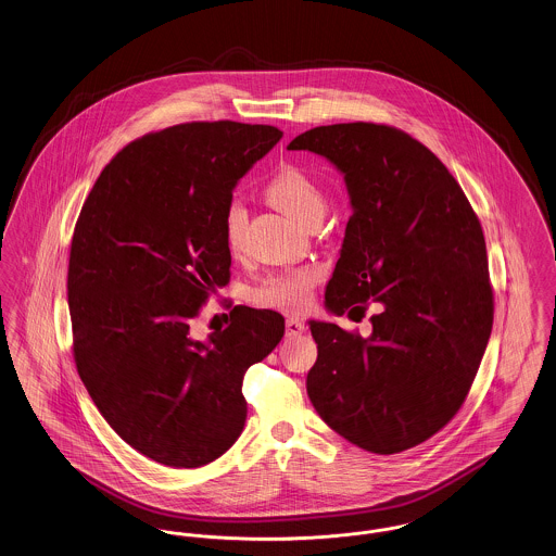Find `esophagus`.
I'll list each match as a JSON object with an SVG mask.
<instances>
[{"label": "esophagus", "mask_w": 556, "mask_h": 556, "mask_svg": "<svg viewBox=\"0 0 556 556\" xmlns=\"http://www.w3.org/2000/svg\"><path fill=\"white\" fill-rule=\"evenodd\" d=\"M304 329H306V327H304V323H302V320H298V318L290 317L286 320V336H288V338L300 336Z\"/></svg>", "instance_id": "1"}]
</instances>
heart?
Listing matches in <instances>:
<instances>
[{"instance_id":"obj_1","label":"heart","mask_w":556,"mask_h":556,"mask_svg":"<svg viewBox=\"0 0 556 556\" xmlns=\"http://www.w3.org/2000/svg\"><path fill=\"white\" fill-rule=\"evenodd\" d=\"M265 198L279 211L293 216L300 223H308L325 211V198L320 187L295 164H281L266 181ZM248 214L239 202H231L223 214V238L231 252H238L243 241ZM318 281L317 268H293L279 275H270L254 291V300L290 313H300L311 302V291Z\"/></svg>"}]
</instances>
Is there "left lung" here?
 <instances>
[{
    "mask_svg": "<svg viewBox=\"0 0 556 556\" xmlns=\"http://www.w3.org/2000/svg\"><path fill=\"white\" fill-rule=\"evenodd\" d=\"M288 150L329 160L350 195L325 308L342 317L369 300L383 306L370 317L369 338L308 323L318 348L308 397L318 417L358 448H413L463 406L492 333L476 212L440 159L394 127H315Z\"/></svg>",
    "mask_w": 556,
    "mask_h": 556,
    "instance_id": "obj_1",
    "label": "left lung"
}]
</instances>
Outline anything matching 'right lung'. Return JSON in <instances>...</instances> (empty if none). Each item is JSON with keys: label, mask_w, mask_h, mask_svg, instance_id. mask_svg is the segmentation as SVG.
Listing matches in <instances>:
<instances>
[{"label": "right lung", "mask_w": 556, "mask_h": 556, "mask_svg": "<svg viewBox=\"0 0 556 556\" xmlns=\"http://www.w3.org/2000/svg\"><path fill=\"white\" fill-rule=\"evenodd\" d=\"M281 137L233 121L150 132L110 160L80 208L68 261L80 381L108 425L160 465L195 469L236 444L243 375L283 338L279 313L248 306L206 342L189 336L229 281L233 189Z\"/></svg>", "instance_id": "add662e5"}]
</instances>
